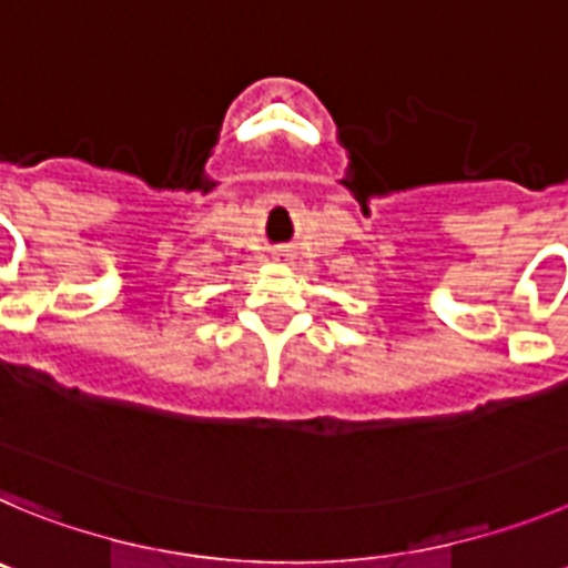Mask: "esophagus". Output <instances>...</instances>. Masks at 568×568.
I'll return each instance as SVG.
<instances>
[{
  "label": "esophagus",
  "mask_w": 568,
  "mask_h": 568,
  "mask_svg": "<svg viewBox=\"0 0 568 568\" xmlns=\"http://www.w3.org/2000/svg\"><path fill=\"white\" fill-rule=\"evenodd\" d=\"M274 260H285V257H288V248H274Z\"/></svg>",
  "instance_id": "34e87169"
}]
</instances>
